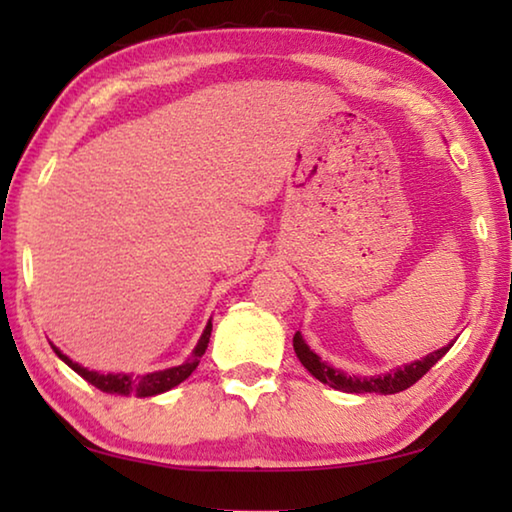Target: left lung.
Returning a JSON list of instances; mask_svg holds the SVG:
<instances>
[{
  "mask_svg": "<svg viewBox=\"0 0 512 512\" xmlns=\"http://www.w3.org/2000/svg\"><path fill=\"white\" fill-rule=\"evenodd\" d=\"M452 345H454V341L445 345V348L427 354V357H422L420 361H411V363H406V366H400L391 372H384V375L357 377V375H345V372L336 370L329 366V363H325L314 350L309 348L300 332H296V336H293V350H296V357L300 359L302 366H305L318 381H323V384H327L329 388H334V391H343V393L395 395L400 391H406V388H411L422 375H427V372L445 357Z\"/></svg>",
  "mask_w": 512,
  "mask_h": 512,
  "instance_id": "obj_1",
  "label": "left lung"
}]
</instances>
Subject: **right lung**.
Listing matches in <instances>:
<instances>
[{"instance_id": "add662e5", "label": "right lung", "mask_w": 512, "mask_h": 512, "mask_svg": "<svg viewBox=\"0 0 512 512\" xmlns=\"http://www.w3.org/2000/svg\"><path fill=\"white\" fill-rule=\"evenodd\" d=\"M210 336H212V320H207V325L203 329L201 339H198V343H196V348L183 363H180V366L155 370V372H149V375H126V372H108V375H103V372L83 368L81 363L72 361L67 354L60 352L54 343H51V348H54V352L58 354V359L65 361L67 366L76 372V375H81L85 381H90L92 386H97L103 393L153 397V395L171 391L173 386H178L180 381H185L189 375H192L198 366V361H201V357L207 350Z\"/></svg>"}]
</instances>
